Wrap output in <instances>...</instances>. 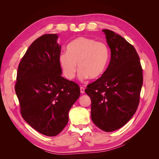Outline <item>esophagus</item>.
Listing matches in <instances>:
<instances>
[{"label": "esophagus", "mask_w": 159, "mask_h": 159, "mask_svg": "<svg viewBox=\"0 0 159 159\" xmlns=\"http://www.w3.org/2000/svg\"><path fill=\"white\" fill-rule=\"evenodd\" d=\"M80 92L81 94H83L85 93V88L83 87H80Z\"/></svg>", "instance_id": "34e87169"}]
</instances>
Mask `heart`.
I'll use <instances>...</instances> for the list:
<instances>
[{"label": "heart", "instance_id": "b5f03b06", "mask_svg": "<svg viewBox=\"0 0 159 159\" xmlns=\"http://www.w3.org/2000/svg\"><path fill=\"white\" fill-rule=\"evenodd\" d=\"M109 58V50L105 43L81 36L70 43L67 52L61 53L58 61L66 79L74 78L78 64V78L84 81L99 78L106 70Z\"/></svg>", "mask_w": 159, "mask_h": 159}]
</instances>
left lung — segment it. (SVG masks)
<instances>
[{
	"label": "left lung",
	"mask_w": 159,
	"mask_h": 159,
	"mask_svg": "<svg viewBox=\"0 0 159 159\" xmlns=\"http://www.w3.org/2000/svg\"><path fill=\"white\" fill-rule=\"evenodd\" d=\"M111 50L108 68L85 90L91 100V117L96 126L111 132L124 126L138 107L143 71L134 48L122 36L102 30Z\"/></svg>",
	"instance_id": "left-lung-1"
}]
</instances>
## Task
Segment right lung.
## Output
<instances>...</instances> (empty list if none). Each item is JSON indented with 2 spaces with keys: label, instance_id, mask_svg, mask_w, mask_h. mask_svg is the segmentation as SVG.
<instances>
[{
  "label": "right lung",
  "instance_id": "1",
  "mask_svg": "<svg viewBox=\"0 0 159 159\" xmlns=\"http://www.w3.org/2000/svg\"><path fill=\"white\" fill-rule=\"evenodd\" d=\"M56 34L32 42L19 64L15 91L23 119L36 131L54 137L64 129L80 95L78 85L63 78Z\"/></svg>",
  "mask_w": 159,
  "mask_h": 159
}]
</instances>
